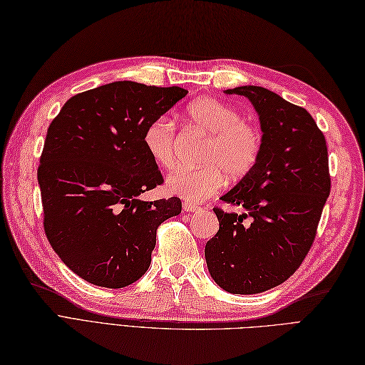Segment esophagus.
I'll use <instances>...</instances> for the list:
<instances>
[{"mask_svg":"<svg viewBox=\"0 0 365 365\" xmlns=\"http://www.w3.org/2000/svg\"><path fill=\"white\" fill-rule=\"evenodd\" d=\"M182 209H184V212L190 213V212H198V210L201 209V207L195 205V204H192V202H189V201H184V202H182Z\"/></svg>","mask_w":365,"mask_h":365,"instance_id":"34e87169","label":"esophagus"}]
</instances>
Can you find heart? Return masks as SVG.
<instances>
[{
	"label": "heart",
	"instance_id": "heart-1",
	"mask_svg": "<svg viewBox=\"0 0 365 365\" xmlns=\"http://www.w3.org/2000/svg\"><path fill=\"white\" fill-rule=\"evenodd\" d=\"M184 120L189 127L205 135L200 161L195 169H178L167 176L170 193L189 202H202L218 192L225 173L238 180L258 163L262 152V133L258 125L242 120L236 107L215 98H200L187 106ZM143 144L150 158L163 169L176 164L175 124L160 116L147 124Z\"/></svg>",
	"mask_w": 365,
	"mask_h": 365
}]
</instances>
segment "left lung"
<instances>
[{
    "label": "left lung",
    "instance_id": "obj_1",
    "mask_svg": "<svg viewBox=\"0 0 365 365\" xmlns=\"http://www.w3.org/2000/svg\"><path fill=\"white\" fill-rule=\"evenodd\" d=\"M224 93L242 95L253 104L262 152L253 169L221 196L245 212L213 209L220 230L204 253L221 289L253 294L287 281L312 247L330 193L327 144L307 110L269 88L241 86Z\"/></svg>",
    "mask_w": 365,
    "mask_h": 365
}]
</instances>
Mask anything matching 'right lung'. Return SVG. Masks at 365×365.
Returning a JSON list of instances; mask_svg holds the SVG:
<instances>
[{
	"mask_svg": "<svg viewBox=\"0 0 365 365\" xmlns=\"http://www.w3.org/2000/svg\"><path fill=\"white\" fill-rule=\"evenodd\" d=\"M187 95L181 87L116 81L72 96L47 130L38 167L44 232L87 282L123 289L152 261L156 229L181 200L141 201L163 184L143 133Z\"/></svg>",
	"mask_w": 365,
	"mask_h": 365,
	"instance_id": "add662e5",
	"label": "right lung"
}]
</instances>
